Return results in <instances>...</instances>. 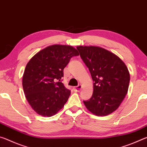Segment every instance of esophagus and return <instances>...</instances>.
Listing matches in <instances>:
<instances>
[{"label":"esophagus","mask_w":147,"mask_h":147,"mask_svg":"<svg viewBox=\"0 0 147 147\" xmlns=\"http://www.w3.org/2000/svg\"><path fill=\"white\" fill-rule=\"evenodd\" d=\"M81 88H82V85H79L78 86H74V91H76V92H79V91H80L81 90Z\"/></svg>","instance_id":"esophagus-1"}]
</instances>
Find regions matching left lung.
I'll return each mask as SVG.
<instances>
[{
	"instance_id": "8db88e82",
	"label": "left lung",
	"mask_w": 147,
	"mask_h": 147,
	"mask_svg": "<svg viewBox=\"0 0 147 147\" xmlns=\"http://www.w3.org/2000/svg\"><path fill=\"white\" fill-rule=\"evenodd\" d=\"M77 49L94 81L92 97L84 104L96 116H107L119 108L128 92V68L119 57L102 47L79 45Z\"/></svg>"
}]
</instances>
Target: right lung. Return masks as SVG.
I'll return each instance as SVG.
<instances>
[{
    "label": "right lung",
    "mask_w": 147,
    "mask_h": 147,
    "mask_svg": "<svg viewBox=\"0 0 147 147\" xmlns=\"http://www.w3.org/2000/svg\"><path fill=\"white\" fill-rule=\"evenodd\" d=\"M79 55L71 45L55 44L40 50L28 62L23 88L26 100L37 114L50 117L64 106L71 92L60 81L71 58Z\"/></svg>",
    "instance_id": "obj_1"
}]
</instances>
